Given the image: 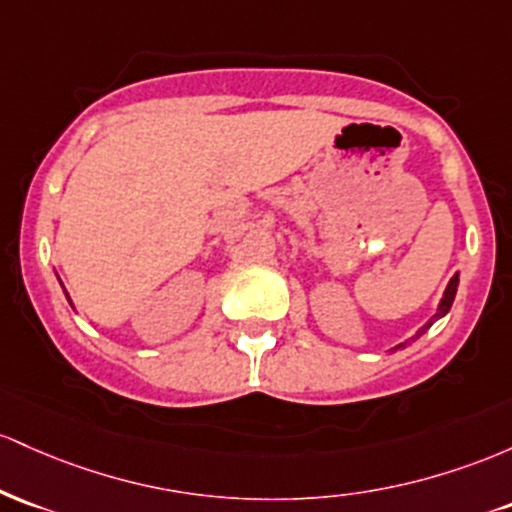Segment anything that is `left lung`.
<instances>
[{
	"label": "left lung",
	"instance_id": "8db88e82",
	"mask_svg": "<svg viewBox=\"0 0 512 512\" xmlns=\"http://www.w3.org/2000/svg\"><path fill=\"white\" fill-rule=\"evenodd\" d=\"M457 285H459V275H455V278L450 280V285H447V290H445V295H442V302H440V312H438V317L440 314H445L447 309L452 307V300H455V292H457ZM430 326V324H428ZM428 326H423V331L428 329ZM423 331H418V336H421Z\"/></svg>",
	"mask_w": 512,
	"mask_h": 512
}]
</instances>
